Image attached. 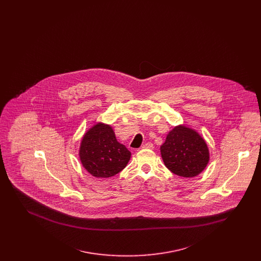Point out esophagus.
I'll list each match as a JSON object with an SVG mask.
<instances>
[{
  "label": "esophagus",
  "instance_id": "1",
  "mask_svg": "<svg viewBox=\"0 0 261 261\" xmlns=\"http://www.w3.org/2000/svg\"><path fill=\"white\" fill-rule=\"evenodd\" d=\"M152 148H153V145L151 143H149V142L146 143L145 145L142 146V149H152Z\"/></svg>",
  "mask_w": 261,
  "mask_h": 261
}]
</instances>
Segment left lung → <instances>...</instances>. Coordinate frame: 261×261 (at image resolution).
Wrapping results in <instances>:
<instances>
[{
    "instance_id": "1",
    "label": "left lung",
    "mask_w": 261,
    "mask_h": 261,
    "mask_svg": "<svg viewBox=\"0 0 261 261\" xmlns=\"http://www.w3.org/2000/svg\"><path fill=\"white\" fill-rule=\"evenodd\" d=\"M161 152L165 166L174 174L186 178L199 175L210 161L205 141L186 126H177L168 133Z\"/></svg>"
}]
</instances>
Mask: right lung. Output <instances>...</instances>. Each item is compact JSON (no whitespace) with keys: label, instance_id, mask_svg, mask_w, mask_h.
<instances>
[{"label":"right lung","instance_id":"add662e5","mask_svg":"<svg viewBox=\"0 0 261 261\" xmlns=\"http://www.w3.org/2000/svg\"><path fill=\"white\" fill-rule=\"evenodd\" d=\"M79 155L89 173L109 178L124 169L131 152L117 142L111 126L98 123L83 137Z\"/></svg>","mask_w":261,"mask_h":261}]
</instances>
